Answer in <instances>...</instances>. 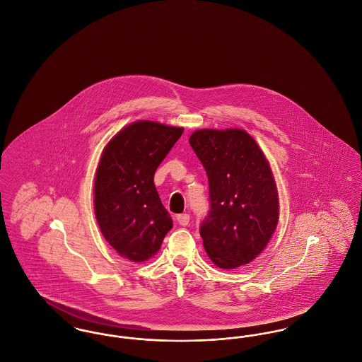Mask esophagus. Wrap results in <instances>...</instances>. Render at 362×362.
Returning <instances> with one entry per match:
<instances>
[{
	"label": "esophagus",
	"mask_w": 362,
	"mask_h": 362,
	"mask_svg": "<svg viewBox=\"0 0 362 362\" xmlns=\"http://www.w3.org/2000/svg\"><path fill=\"white\" fill-rule=\"evenodd\" d=\"M176 220H177L179 225H182V226H186V225H189V214H187V213L179 214V216L176 217Z\"/></svg>",
	"instance_id": "1"
}]
</instances>
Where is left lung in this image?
<instances>
[{"mask_svg": "<svg viewBox=\"0 0 362 362\" xmlns=\"http://www.w3.org/2000/svg\"><path fill=\"white\" fill-rule=\"evenodd\" d=\"M189 145L209 179L210 210L199 233L209 258L232 270L258 257L279 217L274 176L245 130H197Z\"/></svg>", "mask_w": 362, "mask_h": 362, "instance_id": "obj_1", "label": "left lung"}]
</instances>
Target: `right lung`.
Instances as JSON below:
<instances>
[{
	"instance_id": "add662e5",
	"label": "right lung",
	"mask_w": 362,
	"mask_h": 362,
	"mask_svg": "<svg viewBox=\"0 0 362 362\" xmlns=\"http://www.w3.org/2000/svg\"><path fill=\"white\" fill-rule=\"evenodd\" d=\"M182 133L183 127L137 121L104 148L95 177V214L104 239L123 258H152L173 228L153 177Z\"/></svg>"
}]
</instances>
